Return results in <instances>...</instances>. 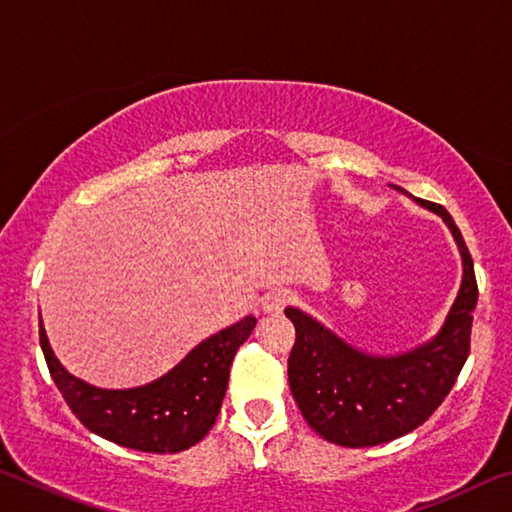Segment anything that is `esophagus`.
<instances>
[{"mask_svg":"<svg viewBox=\"0 0 512 512\" xmlns=\"http://www.w3.org/2000/svg\"><path fill=\"white\" fill-rule=\"evenodd\" d=\"M291 291L287 289H273L268 291L266 296L262 298V309L266 311V314H280V311L289 305L291 302Z\"/></svg>","mask_w":512,"mask_h":512,"instance_id":"obj_1","label":"esophagus"}]
</instances>
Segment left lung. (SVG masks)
Here are the masks:
<instances>
[{
    "label": "left lung",
    "instance_id": "1",
    "mask_svg": "<svg viewBox=\"0 0 512 512\" xmlns=\"http://www.w3.org/2000/svg\"><path fill=\"white\" fill-rule=\"evenodd\" d=\"M395 189L445 221L463 259L461 289L440 332L409 352L368 354L305 311L284 309L296 325V343L289 354L291 393L309 427L343 447L391 443L418 429L443 404L470 354L479 289L461 230L443 205Z\"/></svg>",
    "mask_w": 512,
    "mask_h": 512
}]
</instances>
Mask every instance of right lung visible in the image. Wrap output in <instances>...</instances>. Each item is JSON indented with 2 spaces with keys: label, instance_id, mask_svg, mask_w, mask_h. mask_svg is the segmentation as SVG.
I'll return each instance as SVG.
<instances>
[{
  "label": "right lung",
  "instance_id": "obj_1",
  "mask_svg": "<svg viewBox=\"0 0 512 512\" xmlns=\"http://www.w3.org/2000/svg\"><path fill=\"white\" fill-rule=\"evenodd\" d=\"M257 325L255 316L196 345L167 375L135 388H97L63 368L40 318V345L51 379L72 413L110 443L149 454L194 447L212 429L228 388L232 359Z\"/></svg>",
  "mask_w": 512,
  "mask_h": 512
}]
</instances>
